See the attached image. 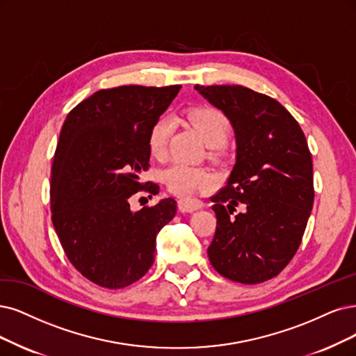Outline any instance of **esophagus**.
I'll use <instances>...</instances> for the list:
<instances>
[{"instance_id":"1","label":"esophagus","mask_w":356,"mask_h":356,"mask_svg":"<svg viewBox=\"0 0 356 356\" xmlns=\"http://www.w3.org/2000/svg\"><path fill=\"white\" fill-rule=\"evenodd\" d=\"M179 207V211L180 213H193L196 209L202 208V204L198 201H189V200H180L177 202Z\"/></svg>"}]
</instances>
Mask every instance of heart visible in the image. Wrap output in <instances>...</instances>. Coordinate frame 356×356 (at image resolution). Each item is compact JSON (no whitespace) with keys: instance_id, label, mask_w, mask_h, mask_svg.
<instances>
[{"instance_id":"b5f03b06","label":"heart","mask_w":356,"mask_h":356,"mask_svg":"<svg viewBox=\"0 0 356 356\" xmlns=\"http://www.w3.org/2000/svg\"><path fill=\"white\" fill-rule=\"evenodd\" d=\"M188 118L207 147L217 148L227 140L230 127L220 111L211 107H200L192 110L188 114ZM171 131H173V120L168 117H161L152 126L149 134V149L152 155H165ZM163 180L173 193L188 196L214 186L216 176L205 168L186 163H175L163 171Z\"/></svg>"}]
</instances>
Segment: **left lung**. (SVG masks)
I'll return each mask as SVG.
<instances>
[{
  "mask_svg": "<svg viewBox=\"0 0 356 356\" xmlns=\"http://www.w3.org/2000/svg\"><path fill=\"white\" fill-rule=\"evenodd\" d=\"M227 117L236 163L211 201L217 229L208 258L229 280L257 284L275 277L293 258L314 204L312 160L304 131L283 105L241 86H200ZM241 204L243 213L232 216Z\"/></svg>",
  "mask_w": 356,
  "mask_h": 356,
  "instance_id": "1",
  "label": "left lung"
}]
</instances>
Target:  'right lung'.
<instances>
[{
	"label": "right lung",
	"mask_w": 356,
	"mask_h": 356,
	"mask_svg": "<svg viewBox=\"0 0 356 356\" xmlns=\"http://www.w3.org/2000/svg\"><path fill=\"white\" fill-rule=\"evenodd\" d=\"M180 85L102 89L67 114L51 168L52 225L83 277L122 289L154 264L156 234L176 216V201L139 211L129 198L156 185L140 183L149 167V134Z\"/></svg>",
	"instance_id": "right-lung-1"
}]
</instances>
